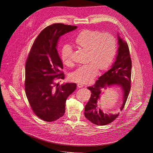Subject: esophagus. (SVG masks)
<instances>
[{
	"mask_svg": "<svg viewBox=\"0 0 153 153\" xmlns=\"http://www.w3.org/2000/svg\"><path fill=\"white\" fill-rule=\"evenodd\" d=\"M77 85L78 88H82V87L83 86V85L82 83H78Z\"/></svg>",
	"mask_w": 153,
	"mask_h": 153,
	"instance_id": "34e87169",
	"label": "esophagus"
}]
</instances>
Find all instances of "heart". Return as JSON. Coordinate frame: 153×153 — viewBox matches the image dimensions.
Masks as SVG:
<instances>
[{
	"label": "heart",
	"mask_w": 153,
	"mask_h": 153,
	"mask_svg": "<svg viewBox=\"0 0 153 153\" xmlns=\"http://www.w3.org/2000/svg\"><path fill=\"white\" fill-rule=\"evenodd\" d=\"M76 44L89 50V63L80 66L70 76L71 80L80 83L90 82L97 74L99 67L105 70L110 66L117 51L115 37L108 33L95 30H85L74 39ZM73 48L65 44L61 50L63 62L67 65L73 62Z\"/></svg>",
	"instance_id": "1"
}]
</instances>
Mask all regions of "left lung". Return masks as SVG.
Instances as JSON below:
<instances>
[{"label": "left lung", "instance_id": "obj_1", "mask_svg": "<svg viewBox=\"0 0 153 153\" xmlns=\"http://www.w3.org/2000/svg\"><path fill=\"white\" fill-rule=\"evenodd\" d=\"M117 37L119 46L116 61L112 67L99 77L94 85L88 87L91 94L88 102L85 105L84 114L87 119L97 125L102 126L110 123L119 114V113L108 114L103 113L100 108L98 109L97 103L102 91L113 85L119 86L123 92V103L120 107L122 111L131 89L132 62L128 45L126 42L120 37L119 34Z\"/></svg>", "mask_w": 153, "mask_h": 153}]
</instances>
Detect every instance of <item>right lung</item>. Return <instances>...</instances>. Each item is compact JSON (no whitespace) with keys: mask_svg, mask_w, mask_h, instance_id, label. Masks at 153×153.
<instances>
[{"mask_svg":"<svg viewBox=\"0 0 153 153\" xmlns=\"http://www.w3.org/2000/svg\"><path fill=\"white\" fill-rule=\"evenodd\" d=\"M76 28V26L63 24L47 27L34 42L27 59L26 96L33 111L44 121L53 122L62 117L67 99L76 89L75 83L59 85L55 82L65 78L61 71L63 64L56 48L58 40Z\"/></svg>","mask_w":153,"mask_h":153,"instance_id":"obj_1","label":"right lung"}]
</instances>
